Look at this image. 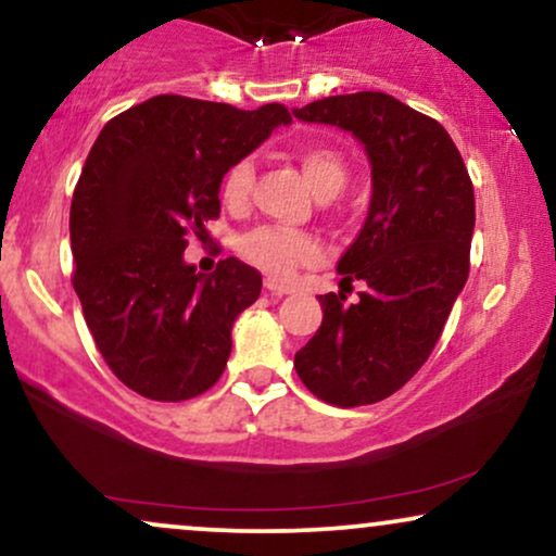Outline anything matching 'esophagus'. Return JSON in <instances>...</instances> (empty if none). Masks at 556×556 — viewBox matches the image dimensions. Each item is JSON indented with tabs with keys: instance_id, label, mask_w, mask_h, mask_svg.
<instances>
[{
	"instance_id": "34e87169",
	"label": "esophagus",
	"mask_w": 556,
	"mask_h": 556,
	"mask_svg": "<svg viewBox=\"0 0 556 556\" xmlns=\"http://www.w3.org/2000/svg\"><path fill=\"white\" fill-rule=\"evenodd\" d=\"M264 287L266 290L271 292V295H277V298H282V295H290L292 292V287L290 285H285V282H279V279H264Z\"/></svg>"
}]
</instances>
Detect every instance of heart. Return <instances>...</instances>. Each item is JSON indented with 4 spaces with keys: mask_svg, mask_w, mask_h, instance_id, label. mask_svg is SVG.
Masks as SVG:
<instances>
[{
    "mask_svg": "<svg viewBox=\"0 0 556 556\" xmlns=\"http://www.w3.org/2000/svg\"><path fill=\"white\" fill-rule=\"evenodd\" d=\"M295 160L303 170V176L316 197L331 199L344 189L350 180V165L337 147L326 142H305L298 147ZM253 189V163L240 157L230 168L225 170L223 184H219V197L230 210H243L251 199ZM240 256L249 264L258 266L261 271L271 277H287L298 269L307 266L320 256L318 240L311 232L287 230V227L261 225L256 230L245 232L238 243Z\"/></svg>",
    "mask_w": 556,
    "mask_h": 556,
    "instance_id": "1",
    "label": "heart"
}]
</instances>
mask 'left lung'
<instances>
[{"label":"left lung","instance_id":"8db88e82","mask_svg":"<svg viewBox=\"0 0 556 556\" xmlns=\"http://www.w3.org/2000/svg\"><path fill=\"white\" fill-rule=\"evenodd\" d=\"M295 116L352 131L372 165L370 212L339 261L342 285L367 290L354 305L344 292L318 298L324 320L295 370L326 404H376L427 363L464 290L473 186L451 134L386 92L313 100Z\"/></svg>","mask_w":556,"mask_h":556}]
</instances>
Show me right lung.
<instances>
[{"label": "right lung", "mask_w": 556, "mask_h": 556, "mask_svg": "<svg viewBox=\"0 0 556 556\" xmlns=\"http://www.w3.org/2000/svg\"><path fill=\"white\" fill-rule=\"evenodd\" d=\"M290 122L282 103L155 96L98 134L72 197V285L105 365L139 396L186 401L223 376L261 274L230 256L202 277L184 251L219 217L225 170Z\"/></svg>", "instance_id": "right-lung-1"}]
</instances>
